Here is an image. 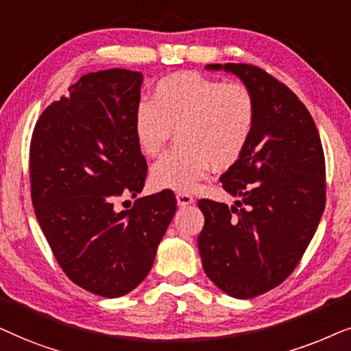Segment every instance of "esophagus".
<instances>
[{
	"mask_svg": "<svg viewBox=\"0 0 351 351\" xmlns=\"http://www.w3.org/2000/svg\"><path fill=\"white\" fill-rule=\"evenodd\" d=\"M176 202L180 207H186V205L194 202V197L189 193H176Z\"/></svg>",
	"mask_w": 351,
	"mask_h": 351,
	"instance_id": "obj_1",
	"label": "esophagus"
}]
</instances>
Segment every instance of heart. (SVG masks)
I'll list each match as a JSON object with an SVG mask.
<instances>
[{"mask_svg": "<svg viewBox=\"0 0 351 351\" xmlns=\"http://www.w3.org/2000/svg\"><path fill=\"white\" fill-rule=\"evenodd\" d=\"M255 121L256 102L244 83L181 72L160 78L152 101L139 102L133 130L147 157L158 156L176 130L180 146L154 163L151 181L156 188L193 191L212 165L223 170L239 160Z\"/></svg>", "mask_w": 351, "mask_h": 351, "instance_id": "1", "label": "heart"}]
</instances>
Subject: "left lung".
<instances>
[{"label": "left lung", "instance_id": "left-lung-1", "mask_svg": "<svg viewBox=\"0 0 351 351\" xmlns=\"http://www.w3.org/2000/svg\"><path fill=\"white\" fill-rule=\"evenodd\" d=\"M254 93L256 121L239 160L223 173L232 207L200 199L197 244L207 276L236 298L286 281L315 236L326 205L324 151L315 120L295 93L252 64H208Z\"/></svg>", "mask_w": 351, "mask_h": 351}]
</instances>
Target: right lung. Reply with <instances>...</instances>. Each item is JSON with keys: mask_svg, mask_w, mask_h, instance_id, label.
<instances>
[{"mask_svg": "<svg viewBox=\"0 0 351 351\" xmlns=\"http://www.w3.org/2000/svg\"><path fill=\"white\" fill-rule=\"evenodd\" d=\"M143 75L109 69L83 75L51 102L30 141L32 204L53 255L70 281L101 297L133 291L152 268L176 212L173 191L141 193L146 157L134 138Z\"/></svg>", "mask_w": 351, "mask_h": 351, "instance_id": "obj_1", "label": "right lung"}]
</instances>
